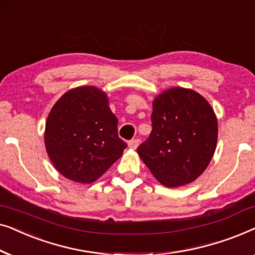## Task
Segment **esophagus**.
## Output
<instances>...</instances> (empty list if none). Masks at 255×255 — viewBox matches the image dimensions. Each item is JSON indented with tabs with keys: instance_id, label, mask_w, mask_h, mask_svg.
I'll list each match as a JSON object with an SVG mask.
<instances>
[{
	"instance_id": "1",
	"label": "esophagus",
	"mask_w": 255,
	"mask_h": 255,
	"mask_svg": "<svg viewBox=\"0 0 255 255\" xmlns=\"http://www.w3.org/2000/svg\"><path fill=\"white\" fill-rule=\"evenodd\" d=\"M139 145V139H132V140L128 141V147L132 149H135Z\"/></svg>"
}]
</instances>
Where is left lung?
Instances as JSON below:
<instances>
[{"instance_id": "1", "label": "left lung", "mask_w": 255, "mask_h": 255, "mask_svg": "<svg viewBox=\"0 0 255 255\" xmlns=\"http://www.w3.org/2000/svg\"><path fill=\"white\" fill-rule=\"evenodd\" d=\"M152 132L138 155L162 186H186L207 169L218 137L210 103L193 89L173 87L152 102Z\"/></svg>"}]
</instances>
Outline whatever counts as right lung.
<instances>
[{"label":"right lung","instance_id":"add662e5","mask_svg":"<svg viewBox=\"0 0 255 255\" xmlns=\"http://www.w3.org/2000/svg\"><path fill=\"white\" fill-rule=\"evenodd\" d=\"M118 120L109 97L94 86L66 92L48 114L44 141L48 158L62 176L93 183L123 155Z\"/></svg>","mask_w":255,"mask_h":255}]
</instances>
